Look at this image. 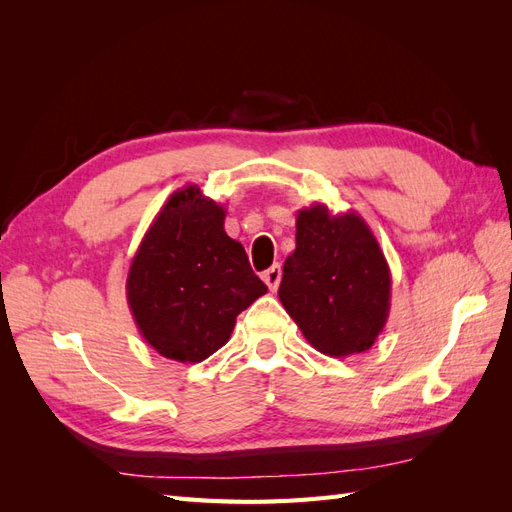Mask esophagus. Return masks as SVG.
Here are the masks:
<instances>
[{"mask_svg": "<svg viewBox=\"0 0 512 512\" xmlns=\"http://www.w3.org/2000/svg\"><path fill=\"white\" fill-rule=\"evenodd\" d=\"M262 282H265L271 290H277V286L282 282V267L280 265L269 267L265 273H262Z\"/></svg>", "mask_w": 512, "mask_h": 512, "instance_id": "1", "label": "esophagus"}]
</instances>
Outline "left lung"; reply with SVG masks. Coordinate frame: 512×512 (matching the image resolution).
<instances>
[{
  "label": "left lung",
  "instance_id": "obj_1",
  "mask_svg": "<svg viewBox=\"0 0 512 512\" xmlns=\"http://www.w3.org/2000/svg\"><path fill=\"white\" fill-rule=\"evenodd\" d=\"M391 269L356 211L312 205L297 213V247L277 297L303 337L327 356L369 350L391 309Z\"/></svg>",
  "mask_w": 512,
  "mask_h": 512
}]
</instances>
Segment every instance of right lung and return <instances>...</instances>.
I'll return each mask as SVG.
<instances>
[{"label":"right lung","mask_w":512,"mask_h":512,"mask_svg":"<svg viewBox=\"0 0 512 512\" xmlns=\"http://www.w3.org/2000/svg\"><path fill=\"white\" fill-rule=\"evenodd\" d=\"M224 220L222 205L185 185L170 194L132 258L130 312L145 342L170 361H205L267 292Z\"/></svg>","instance_id":"add662e5"}]
</instances>
